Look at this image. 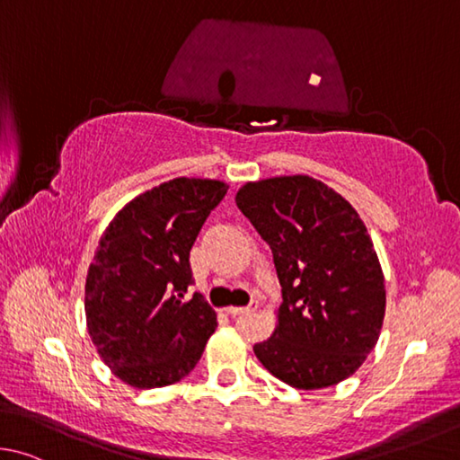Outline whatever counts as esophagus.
Masks as SVG:
<instances>
[{"mask_svg": "<svg viewBox=\"0 0 460 460\" xmlns=\"http://www.w3.org/2000/svg\"><path fill=\"white\" fill-rule=\"evenodd\" d=\"M256 307H259V301H252L251 305H248V307H228L226 309V313H228V315H246V313H252V311H256Z\"/></svg>", "mask_w": 460, "mask_h": 460, "instance_id": "obj_1", "label": "esophagus"}]
</instances>
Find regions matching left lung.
<instances>
[{
  "label": "left lung",
  "mask_w": 460,
  "mask_h": 460,
  "mask_svg": "<svg viewBox=\"0 0 460 460\" xmlns=\"http://www.w3.org/2000/svg\"><path fill=\"white\" fill-rule=\"evenodd\" d=\"M236 206L270 246L283 287L275 333L254 345L256 358L299 390L356 374L385 313L384 272L359 214L309 175L248 181Z\"/></svg>",
  "instance_id": "1"
}]
</instances>
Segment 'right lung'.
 Wrapping results in <instances>:
<instances>
[{"instance_id":"right-lung-1","label":"right lung","mask_w":460,"mask_h":460,"mask_svg":"<svg viewBox=\"0 0 460 460\" xmlns=\"http://www.w3.org/2000/svg\"><path fill=\"white\" fill-rule=\"evenodd\" d=\"M228 185L175 177L119 209L84 285L88 335L119 380L139 390L188 376L216 332V313L191 285L190 251Z\"/></svg>"}]
</instances>
